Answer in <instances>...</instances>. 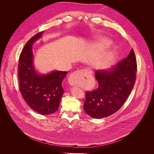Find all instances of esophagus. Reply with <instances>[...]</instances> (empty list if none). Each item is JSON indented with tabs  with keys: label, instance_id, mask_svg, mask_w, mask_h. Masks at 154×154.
<instances>
[{
	"label": "esophagus",
	"instance_id": "esophagus-1",
	"mask_svg": "<svg viewBox=\"0 0 154 154\" xmlns=\"http://www.w3.org/2000/svg\"><path fill=\"white\" fill-rule=\"evenodd\" d=\"M91 74L86 69H80L72 72L69 77V82L72 86L81 85L88 82Z\"/></svg>",
	"mask_w": 154,
	"mask_h": 154
}]
</instances>
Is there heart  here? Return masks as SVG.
<instances>
[{
	"label": "heart",
	"instance_id": "1",
	"mask_svg": "<svg viewBox=\"0 0 154 154\" xmlns=\"http://www.w3.org/2000/svg\"><path fill=\"white\" fill-rule=\"evenodd\" d=\"M105 44H110V42H109L108 40H105Z\"/></svg>",
	"mask_w": 154,
	"mask_h": 154
}]
</instances>
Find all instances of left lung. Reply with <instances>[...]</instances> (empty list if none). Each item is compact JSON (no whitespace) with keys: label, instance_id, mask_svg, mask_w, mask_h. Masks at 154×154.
<instances>
[{"label":"left lung","instance_id":"left-lung-1","mask_svg":"<svg viewBox=\"0 0 154 154\" xmlns=\"http://www.w3.org/2000/svg\"><path fill=\"white\" fill-rule=\"evenodd\" d=\"M137 61L133 49L127 58L109 70H97L98 87L87 91L83 107L85 112L97 119L108 117L123 106L134 86Z\"/></svg>","mask_w":154,"mask_h":154}]
</instances>
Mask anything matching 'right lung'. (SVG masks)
I'll return each instance as SVG.
<instances>
[{
	"label": "right lung",
	"mask_w": 154,
	"mask_h": 154,
	"mask_svg": "<svg viewBox=\"0 0 154 154\" xmlns=\"http://www.w3.org/2000/svg\"><path fill=\"white\" fill-rule=\"evenodd\" d=\"M42 32L31 37L23 48L19 57L18 76L19 89L26 103L35 112L48 115L58 109L63 93L62 83L67 72L55 71L47 75L36 72L32 65V45Z\"/></svg>",
	"instance_id": "1"
}]
</instances>
